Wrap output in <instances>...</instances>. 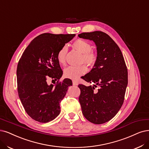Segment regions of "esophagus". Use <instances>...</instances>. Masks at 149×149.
I'll list each match as a JSON object with an SVG mask.
<instances>
[{
    "mask_svg": "<svg viewBox=\"0 0 149 149\" xmlns=\"http://www.w3.org/2000/svg\"><path fill=\"white\" fill-rule=\"evenodd\" d=\"M72 84H73V85L77 86V85H78V82L75 81V80H73V81H72Z\"/></svg>",
    "mask_w": 149,
    "mask_h": 149,
    "instance_id": "34e87169",
    "label": "esophagus"
}]
</instances>
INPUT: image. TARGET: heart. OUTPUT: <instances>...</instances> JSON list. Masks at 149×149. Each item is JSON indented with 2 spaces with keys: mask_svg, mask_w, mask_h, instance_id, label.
<instances>
[{
  "mask_svg": "<svg viewBox=\"0 0 149 149\" xmlns=\"http://www.w3.org/2000/svg\"><path fill=\"white\" fill-rule=\"evenodd\" d=\"M72 45L76 50L82 53L80 59L81 63H85L89 67H93L95 64L97 56L95 53L91 50L92 46L88 42L84 39H77L74 42ZM68 52V48L66 45H63L59 49L57 53V59L60 64H65ZM86 72L87 68L84 64L79 66H69L64 69V75L66 78L77 80Z\"/></svg>",
  "mask_w": 149,
  "mask_h": 149,
  "instance_id": "b5f03b06",
  "label": "heart"
}]
</instances>
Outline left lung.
<instances>
[{
  "mask_svg": "<svg viewBox=\"0 0 149 149\" xmlns=\"http://www.w3.org/2000/svg\"><path fill=\"white\" fill-rule=\"evenodd\" d=\"M78 36L93 40L97 49L94 68L82 77L94 85L78 86L82 113L89 122L102 124L113 118L123 105L128 85L127 68L117 44L105 32H84ZM97 86L99 89L95 91Z\"/></svg>",
  "mask_w": 149,
  "mask_h": 149,
  "instance_id": "obj_1",
  "label": "left lung"
}]
</instances>
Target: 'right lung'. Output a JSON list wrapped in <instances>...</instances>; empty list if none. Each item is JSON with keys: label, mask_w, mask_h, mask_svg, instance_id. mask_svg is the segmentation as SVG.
<instances>
[{"label": "right lung", "mask_w": 149, "mask_h": 149, "mask_svg": "<svg viewBox=\"0 0 149 149\" xmlns=\"http://www.w3.org/2000/svg\"><path fill=\"white\" fill-rule=\"evenodd\" d=\"M75 34L44 33L33 39L19 61L16 75L18 96L26 113L36 121L47 123L60 113V102L72 85L69 79L62 81L63 70L57 59L60 48ZM50 78L57 84L48 86Z\"/></svg>", "instance_id": "obj_1"}]
</instances>
